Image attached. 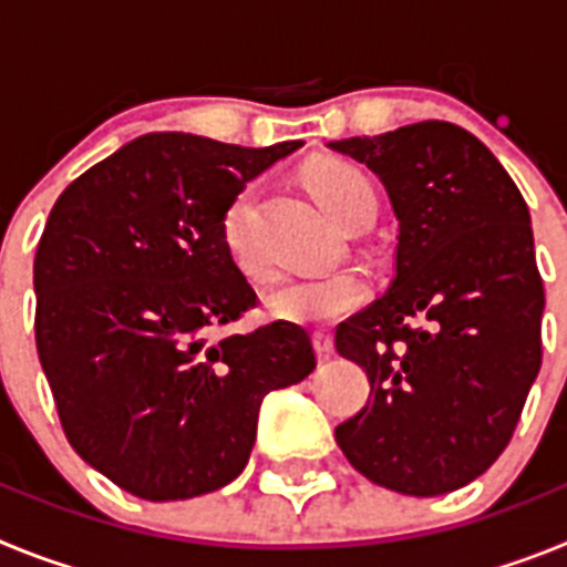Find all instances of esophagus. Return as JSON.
<instances>
[{
  "mask_svg": "<svg viewBox=\"0 0 567 567\" xmlns=\"http://www.w3.org/2000/svg\"><path fill=\"white\" fill-rule=\"evenodd\" d=\"M312 340H315V349H318V354H323V358H327V354H332V352H334V340H332V334L323 332V329H318V332L312 334Z\"/></svg>",
  "mask_w": 567,
  "mask_h": 567,
  "instance_id": "34e87169",
  "label": "esophagus"
}]
</instances>
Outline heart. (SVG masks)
<instances>
[{
  "label": "heart",
  "mask_w": 567,
  "mask_h": 567,
  "mask_svg": "<svg viewBox=\"0 0 567 567\" xmlns=\"http://www.w3.org/2000/svg\"><path fill=\"white\" fill-rule=\"evenodd\" d=\"M307 184L320 202V207L332 215L340 227L372 218L374 187L354 164L340 158H318L307 167ZM255 209H258V187L240 189L221 215V240L235 267L249 278L264 272L258 244H255ZM369 292L363 275L358 269H340L329 275H295L280 280L264 295V307L275 320L320 327L354 309Z\"/></svg>",
  "instance_id": "heart-1"
}]
</instances>
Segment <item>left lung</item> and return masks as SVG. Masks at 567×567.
<instances>
[{
  "label": "left lung",
  "instance_id": "1",
  "mask_svg": "<svg viewBox=\"0 0 567 567\" xmlns=\"http://www.w3.org/2000/svg\"><path fill=\"white\" fill-rule=\"evenodd\" d=\"M329 147L378 175L398 218L392 287L334 332L372 385L334 440L383 488L449 494L505 452L543 363L528 207L457 124H405Z\"/></svg>",
  "mask_w": 567,
  "mask_h": 567
}]
</instances>
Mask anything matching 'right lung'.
<instances>
[{
    "mask_svg": "<svg viewBox=\"0 0 567 567\" xmlns=\"http://www.w3.org/2000/svg\"><path fill=\"white\" fill-rule=\"evenodd\" d=\"M300 144L138 135L50 209L33 260L39 360L70 445L135 497L233 483L264 398L315 369L298 323L218 334L258 300L224 249V209Z\"/></svg>",
    "mask_w": 567,
    "mask_h": 567,
    "instance_id": "1",
    "label": "right lung"
}]
</instances>
